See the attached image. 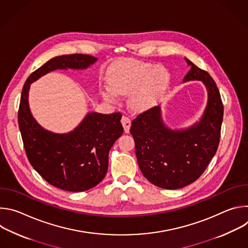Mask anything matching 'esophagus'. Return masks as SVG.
<instances>
[{
	"mask_svg": "<svg viewBox=\"0 0 248 248\" xmlns=\"http://www.w3.org/2000/svg\"><path fill=\"white\" fill-rule=\"evenodd\" d=\"M122 124H123V126L124 128V132L128 133L129 132V129H130V125H131V122L130 120L127 118V117H123L122 118Z\"/></svg>",
	"mask_w": 248,
	"mask_h": 248,
	"instance_id": "esophagus-1",
	"label": "esophagus"
}]
</instances>
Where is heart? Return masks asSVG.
Listing matches in <instances>:
<instances>
[{"label": "heart", "mask_w": 248, "mask_h": 248, "mask_svg": "<svg viewBox=\"0 0 248 248\" xmlns=\"http://www.w3.org/2000/svg\"><path fill=\"white\" fill-rule=\"evenodd\" d=\"M106 80L109 88L102 95L114 100L116 94H130L129 103L136 111L149 109L163 95L170 82V76L163 66L148 62L123 59L107 70Z\"/></svg>", "instance_id": "b5f03b06"}]
</instances>
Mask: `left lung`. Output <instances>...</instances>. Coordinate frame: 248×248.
<instances>
[{
	"mask_svg": "<svg viewBox=\"0 0 248 248\" xmlns=\"http://www.w3.org/2000/svg\"><path fill=\"white\" fill-rule=\"evenodd\" d=\"M190 66L184 82L200 80L208 101L200 120L186 128H170L162 119L161 107L151 108L132 121L130 133L141 172L154 186L178 189L195 182L218 149L224 115L219 89L205 70L185 58Z\"/></svg>",
	"mask_w": 248,
	"mask_h": 248,
	"instance_id": "obj_1",
	"label": "left lung"
}]
</instances>
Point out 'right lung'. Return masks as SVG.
<instances>
[{
	"label": "right lung",
	"mask_w": 248,
	"mask_h": 248,
	"mask_svg": "<svg viewBox=\"0 0 248 248\" xmlns=\"http://www.w3.org/2000/svg\"><path fill=\"white\" fill-rule=\"evenodd\" d=\"M97 58L63 55L49 60L26 79L20 97L18 125L27 158L42 178L62 190L80 192L97 186L108 170L109 152L123 134L122 114L88 113L67 133H55L42 127L31 114L30 84L56 69H86Z\"/></svg>",
	"instance_id": "right-lung-1"
}]
</instances>
